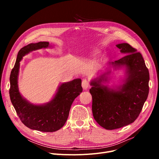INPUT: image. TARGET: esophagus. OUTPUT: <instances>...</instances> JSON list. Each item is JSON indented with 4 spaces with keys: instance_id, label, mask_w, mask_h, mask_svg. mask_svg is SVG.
<instances>
[{
    "instance_id": "34e87169",
    "label": "esophagus",
    "mask_w": 159,
    "mask_h": 159,
    "mask_svg": "<svg viewBox=\"0 0 159 159\" xmlns=\"http://www.w3.org/2000/svg\"><path fill=\"white\" fill-rule=\"evenodd\" d=\"M82 86L84 89H88V88L89 86V83L88 80L86 79H83L82 82Z\"/></svg>"
}]
</instances>
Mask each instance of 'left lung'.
I'll list each match as a JSON object with an SVG mask.
<instances>
[{"mask_svg":"<svg viewBox=\"0 0 159 159\" xmlns=\"http://www.w3.org/2000/svg\"><path fill=\"white\" fill-rule=\"evenodd\" d=\"M116 47L125 53L118 61L110 62L115 67H126V79L117 89L101 84L106 74L91 82L92 112L97 122L106 129H115L132 123L139 116L149 93V74L140 52L128 43ZM110 73V71H109Z\"/></svg>","mask_w":159,"mask_h":159,"instance_id":"1","label":"left lung"}]
</instances>
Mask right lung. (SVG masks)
<instances>
[{"label":"right lung","instance_id":"right-lung-1","mask_svg":"<svg viewBox=\"0 0 159 159\" xmlns=\"http://www.w3.org/2000/svg\"><path fill=\"white\" fill-rule=\"evenodd\" d=\"M49 46L48 42L30 44L21 48L10 74V97L11 102L21 122L26 127L43 132H54L60 129L68 119L71 106L82 91L81 79H75L61 84L50 102L42 106L33 105L22 98L18 88L20 62L30 52Z\"/></svg>","mask_w":159,"mask_h":159}]
</instances>
